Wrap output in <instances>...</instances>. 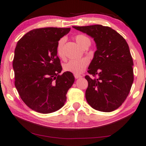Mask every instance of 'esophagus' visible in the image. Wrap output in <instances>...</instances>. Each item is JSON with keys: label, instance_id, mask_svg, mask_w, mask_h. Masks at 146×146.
Masks as SVG:
<instances>
[{"label": "esophagus", "instance_id": "1", "mask_svg": "<svg viewBox=\"0 0 146 146\" xmlns=\"http://www.w3.org/2000/svg\"><path fill=\"white\" fill-rule=\"evenodd\" d=\"M74 76H75V78L76 79H77V78H81V77H82V75H78V74H75V75H74Z\"/></svg>", "mask_w": 146, "mask_h": 146}]
</instances>
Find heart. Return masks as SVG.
Instances as JSON below:
<instances>
[{"instance_id": "b5f03b06", "label": "heart", "mask_w": 146, "mask_h": 146, "mask_svg": "<svg viewBox=\"0 0 146 146\" xmlns=\"http://www.w3.org/2000/svg\"><path fill=\"white\" fill-rule=\"evenodd\" d=\"M75 41L79 46L82 48L86 49L91 44V40L87 36L82 34H79L75 37ZM65 39L61 38L58 41L57 45V54L60 58H62L63 55V46H64ZM89 60L87 58H82L80 59H73L64 64L63 68L66 72H70L75 74H80L86 70L87 65L89 64Z\"/></svg>"}]
</instances>
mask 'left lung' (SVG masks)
<instances>
[{
    "mask_svg": "<svg viewBox=\"0 0 146 146\" xmlns=\"http://www.w3.org/2000/svg\"><path fill=\"white\" fill-rule=\"evenodd\" d=\"M94 38L97 50L89 66L86 98L91 107L110 112L126 100L133 82V59L121 34L107 26H73Z\"/></svg>",
    "mask_w": 146,
    "mask_h": 146,
    "instance_id": "left-lung-1",
    "label": "left lung"
}]
</instances>
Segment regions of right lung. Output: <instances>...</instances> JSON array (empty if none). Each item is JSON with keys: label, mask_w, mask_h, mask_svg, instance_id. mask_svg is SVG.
<instances>
[{"label": "right lung", "mask_w": 146, "mask_h": 146, "mask_svg": "<svg viewBox=\"0 0 146 146\" xmlns=\"http://www.w3.org/2000/svg\"><path fill=\"white\" fill-rule=\"evenodd\" d=\"M70 28L33 29L18 41L13 67L15 85L21 99L32 110L49 113L59 110L75 77L72 73L60 75L62 66L57 55L58 41Z\"/></svg>", "instance_id": "right-lung-1"}]
</instances>
